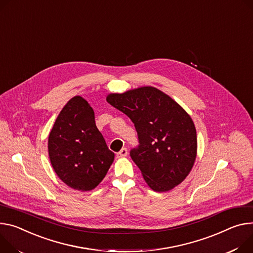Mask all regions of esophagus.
Instances as JSON below:
<instances>
[{"instance_id":"esophagus-1","label":"esophagus","mask_w":253,"mask_h":253,"mask_svg":"<svg viewBox=\"0 0 253 253\" xmlns=\"http://www.w3.org/2000/svg\"><path fill=\"white\" fill-rule=\"evenodd\" d=\"M128 154V150H127V148H122L118 153H117V156L118 157H125L126 155Z\"/></svg>"}]
</instances>
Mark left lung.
I'll list each match as a JSON object with an SVG mask.
<instances>
[{
	"mask_svg": "<svg viewBox=\"0 0 253 253\" xmlns=\"http://www.w3.org/2000/svg\"><path fill=\"white\" fill-rule=\"evenodd\" d=\"M107 102L134 123L139 145L130 156L149 188L167 192L179 185L197 156V132L190 115L153 86L110 94Z\"/></svg>",
	"mask_w": 253,
	"mask_h": 253,
	"instance_id": "1",
	"label": "left lung"
}]
</instances>
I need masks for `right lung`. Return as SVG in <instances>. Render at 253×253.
Masks as SVG:
<instances>
[{
    "mask_svg": "<svg viewBox=\"0 0 253 253\" xmlns=\"http://www.w3.org/2000/svg\"><path fill=\"white\" fill-rule=\"evenodd\" d=\"M48 154L57 176L75 190L95 189L115 154L98 130L93 108L76 96L60 111L48 137Z\"/></svg>",
    "mask_w": 253,
    "mask_h": 253,
    "instance_id": "right-lung-1",
    "label": "right lung"
}]
</instances>
